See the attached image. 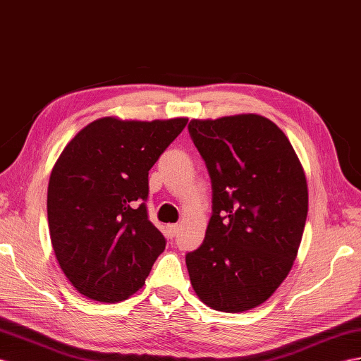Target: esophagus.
Returning a JSON list of instances; mask_svg holds the SVG:
<instances>
[{
    "mask_svg": "<svg viewBox=\"0 0 361 361\" xmlns=\"http://www.w3.org/2000/svg\"><path fill=\"white\" fill-rule=\"evenodd\" d=\"M166 228H168V235L171 236V238H173L175 235H177L178 233V230H180V226L178 224H169L168 227H166Z\"/></svg>",
    "mask_w": 361,
    "mask_h": 361,
    "instance_id": "esophagus-1",
    "label": "esophagus"
}]
</instances>
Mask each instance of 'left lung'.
Listing matches in <instances>:
<instances>
[{"mask_svg": "<svg viewBox=\"0 0 361 361\" xmlns=\"http://www.w3.org/2000/svg\"><path fill=\"white\" fill-rule=\"evenodd\" d=\"M214 214L200 248L186 255L193 291L207 307H259L288 276L308 215L302 163L282 129L259 114L192 118Z\"/></svg>", "mask_w": 361, "mask_h": 361, "instance_id": "obj_1", "label": "left lung"}]
</instances>
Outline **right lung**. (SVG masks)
<instances>
[{"label":"right lung","instance_id":"right-lung-1","mask_svg":"<svg viewBox=\"0 0 361 361\" xmlns=\"http://www.w3.org/2000/svg\"><path fill=\"white\" fill-rule=\"evenodd\" d=\"M186 123L188 117H100L54 163L47 192L51 245L85 298L116 303L145 285L166 247L147 218V173Z\"/></svg>","mask_w":361,"mask_h":361}]
</instances>
